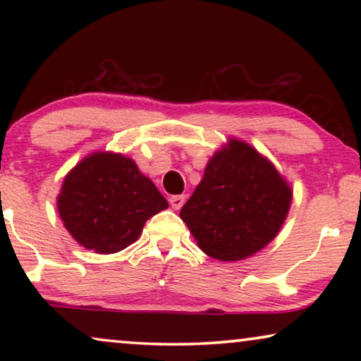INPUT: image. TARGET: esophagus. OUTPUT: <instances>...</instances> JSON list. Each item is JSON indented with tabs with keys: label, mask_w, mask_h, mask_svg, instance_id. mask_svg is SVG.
<instances>
[{
	"label": "esophagus",
	"mask_w": 361,
	"mask_h": 361,
	"mask_svg": "<svg viewBox=\"0 0 361 361\" xmlns=\"http://www.w3.org/2000/svg\"><path fill=\"white\" fill-rule=\"evenodd\" d=\"M169 204L174 210H180L182 205L185 204V195H172L169 199Z\"/></svg>",
	"instance_id": "esophagus-1"
}]
</instances>
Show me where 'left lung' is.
<instances>
[{
  "label": "left lung",
  "mask_w": 361,
  "mask_h": 361,
  "mask_svg": "<svg viewBox=\"0 0 361 361\" xmlns=\"http://www.w3.org/2000/svg\"><path fill=\"white\" fill-rule=\"evenodd\" d=\"M290 200L293 190L276 167L248 142L230 140L209 161L180 219L205 255L238 261L276 238Z\"/></svg>",
  "instance_id": "8db88e82"
}]
</instances>
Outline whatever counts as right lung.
<instances>
[{
    "label": "right lung",
    "mask_w": 361,
    "mask_h": 361,
    "mask_svg": "<svg viewBox=\"0 0 361 361\" xmlns=\"http://www.w3.org/2000/svg\"><path fill=\"white\" fill-rule=\"evenodd\" d=\"M167 200L136 162L115 152H93L63 179L59 215L83 248L118 253L135 243L146 220Z\"/></svg>",
    "instance_id": "1"
}]
</instances>
